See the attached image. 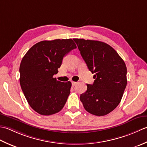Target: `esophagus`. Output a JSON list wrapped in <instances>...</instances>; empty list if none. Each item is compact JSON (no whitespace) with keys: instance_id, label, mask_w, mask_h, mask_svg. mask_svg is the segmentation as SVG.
I'll return each instance as SVG.
<instances>
[{"instance_id":"1","label":"esophagus","mask_w":147,"mask_h":147,"mask_svg":"<svg viewBox=\"0 0 147 147\" xmlns=\"http://www.w3.org/2000/svg\"><path fill=\"white\" fill-rule=\"evenodd\" d=\"M77 84V82H74V81L71 82V85H72L73 86H76V85Z\"/></svg>"}]
</instances>
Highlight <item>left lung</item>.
<instances>
[{"label":"left lung","mask_w":147,"mask_h":147,"mask_svg":"<svg viewBox=\"0 0 147 147\" xmlns=\"http://www.w3.org/2000/svg\"><path fill=\"white\" fill-rule=\"evenodd\" d=\"M89 71L94 74L92 84L80 100L87 112L106 115L118 106L127 85V68L116 51L103 42L74 38Z\"/></svg>","instance_id":"8db88e82"}]
</instances>
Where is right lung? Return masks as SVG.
<instances>
[{"mask_svg": "<svg viewBox=\"0 0 147 147\" xmlns=\"http://www.w3.org/2000/svg\"><path fill=\"white\" fill-rule=\"evenodd\" d=\"M76 47L71 38L43 40L34 45L23 56L20 67L21 88L36 112L50 115L63 108L71 83L58 81L53 76L58 72L63 57Z\"/></svg>", "mask_w": 147, "mask_h": 147, "instance_id": "right-lung-1", "label": "right lung"}]
</instances>
